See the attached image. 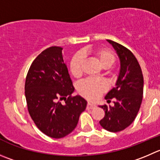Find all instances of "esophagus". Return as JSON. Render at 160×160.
Wrapping results in <instances>:
<instances>
[{
	"instance_id": "1",
	"label": "esophagus",
	"mask_w": 160,
	"mask_h": 160,
	"mask_svg": "<svg viewBox=\"0 0 160 160\" xmlns=\"http://www.w3.org/2000/svg\"><path fill=\"white\" fill-rule=\"evenodd\" d=\"M95 107H96V106L94 105V104H90V103H88L87 106H86V108H87V109H93Z\"/></svg>"
}]
</instances>
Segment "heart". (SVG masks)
Wrapping results in <instances>:
<instances>
[{"instance_id": "obj_1", "label": "heart", "mask_w": 160, "mask_h": 160, "mask_svg": "<svg viewBox=\"0 0 160 160\" xmlns=\"http://www.w3.org/2000/svg\"><path fill=\"white\" fill-rule=\"evenodd\" d=\"M90 53L98 60L100 64L104 68H108L115 63L116 56L111 49L107 48H97L90 51ZM86 52H78L71 58L69 63V70L71 74L76 78L81 77L83 74V65ZM111 75L115 76V73L112 71H108ZM108 89L107 82L104 79H86L78 84V92L89 100L98 98L100 94L105 92Z\"/></svg>"}]
</instances>
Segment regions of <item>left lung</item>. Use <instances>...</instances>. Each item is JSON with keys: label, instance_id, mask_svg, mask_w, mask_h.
Returning a JSON list of instances; mask_svg holds the SVG:
<instances>
[{"label": "left lung", "instance_id": "1", "mask_svg": "<svg viewBox=\"0 0 160 160\" xmlns=\"http://www.w3.org/2000/svg\"><path fill=\"white\" fill-rule=\"evenodd\" d=\"M108 42L116 50L121 68L116 86L105 97L108 102L115 100L114 106H100L105 114L100 124L108 131L116 133L128 127L139 112L143 98L144 78L139 63L130 49L112 40Z\"/></svg>", "mask_w": 160, "mask_h": 160}]
</instances>
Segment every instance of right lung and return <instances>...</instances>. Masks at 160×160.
I'll use <instances>...</instances> for the list:
<instances>
[{
	"label": "right lung",
	"mask_w": 160,
	"mask_h": 160,
	"mask_svg": "<svg viewBox=\"0 0 160 160\" xmlns=\"http://www.w3.org/2000/svg\"><path fill=\"white\" fill-rule=\"evenodd\" d=\"M62 49L52 46L42 52L30 65L25 82L29 114L38 128L52 138L71 133L87 104L80 96H71L74 88Z\"/></svg>",
	"instance_id": "right-lung-1"
}]
</instances>
